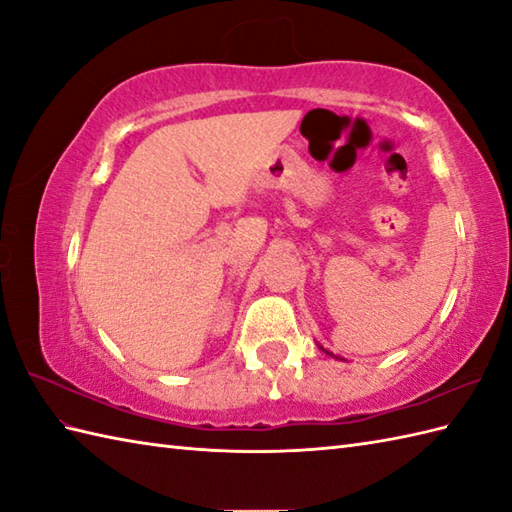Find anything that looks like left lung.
Segmentation results:
<instances>
[{
	"label": "left lung",
	"mask_w": 512,
	"mask_h": 512,
	"mask_svg": "<svg viewBox=\"0 0 512 512\" xmlns=\"http://www.w3.org/2000/svg\"><path fill=\"white\" fill-rule=\"evenodd\" d=\"M319 347H321V345H319ZM321 350H323V347H321ZM323 352H325V354H328V356H334V354H332V352H328V350H323Z\"/></svg>",
	"instance_id": "1"
}]
</instances>
